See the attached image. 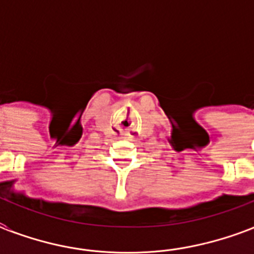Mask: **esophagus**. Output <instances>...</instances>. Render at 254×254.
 Instances as JSON below:
<instances>
[{
  "label": "esophagus",
  "mask_w": 254,
  "mask_h": 254,
  "mask_svg": "<svg viewBox=\"0 0 254 254\" xmlns=\"http://www.w3.org/2000/svg\"><path fill=\"white\" fill-rule=\"evenodd\" d=\"M124 135H125V137H127V138H130V137H131L129 131H127V133H124Z\"/></svg>",
  "instance_id": "esophagus-1"
}]
</instances>
